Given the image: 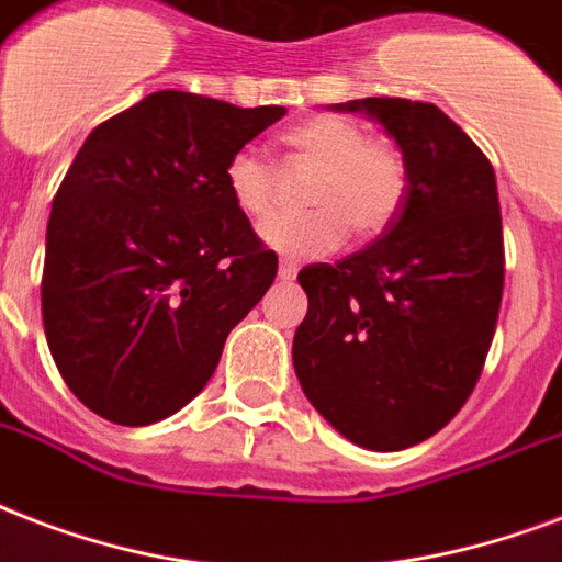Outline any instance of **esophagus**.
I'll return each mask as SVG.
<instances>
[{
    "label": "esophagus",
    "instance_id": "obj_1",
    "mask_svg": "<svg viewBox=\"0 0 562 562\" xmlns=\"http://www.w3.org/2000/svg\"><path fill=\"white\" fill-rule=\"evenodd\" d=\"M295 276H299V263H293V260H281L278 278H281V281H293Z\"/></svg>",
    "mask_w": 562,
    "mask_h": 562
}]
</instances>
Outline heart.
<instances>
[{
	"label": "heart",
	"mask_w": 562,
	"mask_h": 562,
	"mask_svg": "<svg viewBox=\"0 0 562 562\" xmlns=\"http://www.w3.org/2000/svg\"><path fill=\"white\" fill-rule=\"evenodd\" d=\"M290 155L313 164L304 190L311 211L272 216L258 228L260 243L281 258L311 260L337 251L349 237L384 234L407 199V160L390 140L367 137L342 116H311L281 134ZM225 193L243 216L260 220L272 207L276 176L255 149H237L222 169Z\"/></svg>",
	"instance_id": "b5f03b06"
}]
</instances>
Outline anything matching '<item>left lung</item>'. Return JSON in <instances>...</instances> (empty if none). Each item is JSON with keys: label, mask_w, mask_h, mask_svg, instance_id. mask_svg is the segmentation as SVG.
I'll use <instances>...</instances> for the list:
<instances>
[{"label": "left lung", "mask_w": 562, "mask_h": 562, "mask_svg": "<svg viewBox=\"0 0 562 562\" xmlns=\"http://www.w3.org/2000/svg\"><path fill=\"white\" fill-rule=\"evenodd\" d=\"M407 160L395 222L337 267L299 272L307 313L293 367L330 428L369 451H402L434 437L475 390L504 290L495 172L437 104L351 99Z\"/></svg>", "instance_id": "left-lung-1"}]
</instances>
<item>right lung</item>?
Here are the masks:
<instances>
[{
  "instance_id": "add662e5",
  "label": "right lung",
  "mask_w": 562,
  "mask_h": 562,
  "mask_svg": "<svg viewBox=\"0 0 562 562\" xmlns=\"http://www.w3.org/2000/svg\"><path fill=\"white\" fill-rule=\"evenodd\" d=\"M284 114L158 90L87 134L52 202L41 302L60 378L102 419L140 428L193 402L276 281L222 169Z\"/></svg>"
}]
</instances>
